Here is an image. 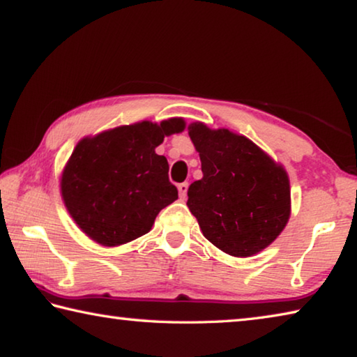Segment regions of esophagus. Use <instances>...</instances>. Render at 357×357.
I'll list each match as a JSON object with an SVG mask.
<instances>
[{"label": "esophagus", "mask_w": 357, "mask_h": 357, "mask_svg": "<svg viewBox=\"0 0 357 357\" xmlns=\"http://www.w3.org/2000/svg\"><path fill=\"white\" fill-rule=\"evenodd\" d=\"M187 189H189V184H187V183H181V184L178 185V190H179V197H181V198H183V200H184V198L187 197Z\"/></svg>", "instance_id": "1"}]
</instances>
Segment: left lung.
Listing matches in <instances>:
<instances>
[{
  "instance_id": "1",
  "label": "left lung",
  "mask_w": 357,
  "mask_h": 357,
  "mask_svg": "<svg viewBox=\"0 0 357 357\" xmlns=\"http://www.w3.org/2000/svg\"><path fill=\"white\" fill-rule=\"evenodd\" d=\"M203 178L187 190V206L203 236L231 257H252L273 244L291 214L283 165L244 135L189 124Z\"/></svg>"
}]
</instances>
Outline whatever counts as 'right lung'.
Masks as SVG:
<instances>
[{"label":"right lung","instance_id":"add662e5","mask_svg":"<svg viewBox=\"0 0 357 357\" xmlns=\"http://www.w3.org/2000/svg\"><path fill=\"white\" fill-rule=\"evenodd\" d=\"M184 128L183 118L142 121L77 143L59 185L66 209L89 239L105 247L130 243L176 200L168 162L155 148Z\"/></svg>","mask_w":357,"mask_h":357}]
</instances>
